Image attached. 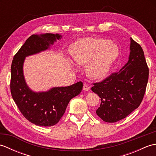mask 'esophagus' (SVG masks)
Here are the masks:
<instances>
[{
	"mask_svg": "<svg viewBox=\"0 0 156 156\" xmlns=\"http://www.w3.org/2000/svg\"><path fill=\"white\" fill-rule=\"evenodd\" d=\"M90 87H89V86L88 84H84V86H83V90L84 91H88L89 89H90Z\"/></svg>",
	"mask_w": 156,
	"mask_h": 156,
	"instance_id": "obj_1",
	"label": "esophagus"
}]
</instances>
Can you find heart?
Instances as JSON below:
<instances>
[{
	"instance_id": "heart-1",
	"label": "heart",
	"mask_w": 156,
	"mask_h": 156,
	"mask_svg": "<svg viewBox=\"0 0 156 156\" xmlns=\"http://www.w3.org/2000/svg\"><path fill=\"white\" fill-rule=\"evenodd\" d=\"M117 46L102 38H87L76 42L72 49V56L78 65H87L90 78L102 79L108 74L117 58Z\"/></svg>"
}]
</instances>
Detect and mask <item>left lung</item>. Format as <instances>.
Listing matches in <instances>:
<instances>
[{
	"label": "left lung",
	"instance_id": "8db88e82",
	"mask_svg": "<svg viewBox=\"0 0 156 156\" xmlns=\"http://www.w3.org/2000/svg\"><path fill=\"white\" fill-rule=\"evenodd\" d=\"M129 61L120 70L112 73L92 90L101 98L96 111L102 120L115 122L139 107L143 100L149 78V68L141 45L131 37Z\"/></svg>",
	"mask_w": 156,
	"mask_h": 156
}]
</instances>
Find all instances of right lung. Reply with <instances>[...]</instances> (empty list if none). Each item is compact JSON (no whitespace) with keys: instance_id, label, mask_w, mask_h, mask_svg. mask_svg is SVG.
<instances>
[{"instance_id":"1","label":"right lung","mask_w":156,"mask_h":156,"mask_svg":"<svg viewBox=\"0 0 156 156\" xmlns=\"http://www.w3.org/2000/svg\"><path fill=\"white\" fill-rule=\"evenodd\" d=\"M61 37L59 34L32 35L19 49L12 62L10 84L12 97L22 115L36 125L50 127L57 124L69 102L80 93L83 87V83L78 82L69 87L34 92L26 84L23 72L25 57L46 50Z\"/></svg>"}]
</instances>
